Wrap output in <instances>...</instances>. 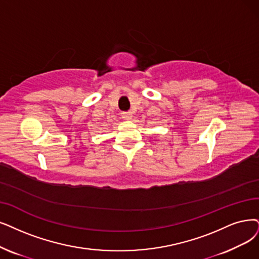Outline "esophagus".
Wrapping results in <instances>:
<instances>
[{
    "label": "esophagus",
    "mask_w": 259,
    "mask_h": 259,
    "mask_svg": "<svg viewBox=\"0 0 259 259\" xmlns=\"http://www.w3.org/2000/svg\"><path fill=\"white\" fill-rule=\"evenodd\" d=\"M122 118L124 119V120H132V118H133V115H132V112L131 111H124V112H122Z\"/></svg>",
    "instance_id": "1"
}]
</instances>
